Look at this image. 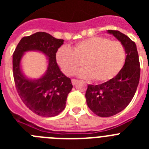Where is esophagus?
Returning a JSON list of instances; mask_svg holds the SVG:
<instances>
[{"mask_svg": "<svg viewBox=\"0 0 149 149\" xmlns=\"http://www.w3.org/2000/svg\"><path fill=\"white\" fill-rule=\"evenodd\" d=\"M77 83H78V81H77V80H75V79H72V85H74H74H76Z\"/></svg>", "mask_w": 149, "mask_h": 149, "instance_id": "1", "label": "esophagus"}]
</instances>
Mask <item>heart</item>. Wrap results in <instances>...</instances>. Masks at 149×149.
<instances>
[{
  "instance_id": "b5f03b06",
  "label": "heart",
  "mask_w": 149,
  "mask_h": 149,
  "mask_svg": "<svg viewBox=\"0 0 149 149\" xmlns=\"http://www.w3.org/2000/svg\"><path fill=\"white\" fill-rule=\"evenodd\" d=\"M126 60V51L119 41L94 36L76 43L72 48L63 45L56 54V60L62 72L67 76L74 74L82 65L85 68L78 72L84 78L95 82L108 81L122 70Z\"/></svg>"
}]
</instances>
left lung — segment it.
Returning a JSON list of instances; mask_svg holds the SVG:
<instances>
[{
    "label": "left lung",
    "mask_w": 149,
    "mask_h": 149,
    "mask_svg": "<svg viewBox=\"0 0 149 149\" xmlns=\"http://www.w3.org/2000/svg\"><path fill=\"white\" fill-rule=\"evenodd\" d=\"M107 32L116 38L126 51L125 65L119 74L99 85H88L86 100L89 108L98 116L110 117L119 113L129 104L136 93L140 77V65L136 45L118 30Z\"/></svg>",
    "instance_id": "1"
}]
</instances>
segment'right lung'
Returning <instances> with one entry per match:
<instances>
[{
  "label": "right lung",
  "mask_w": 149,
  "mask_h": 149,
  "mask_svg": "<svg viewBox=\"0 0 149 149\" xmlns=\"http://www.w3.org/2000/svg\"><path fill=\"white\" fill-rule=\"evenodd\" d=\"M63 42L45 32H37L22 38L13 53V77L18 95L31 111L41 116L59 115L73 87L71 79L62 73L56 61V51ZM28 50L41 51L49 57L47 71L37 80L28 79L20 70L21 57Z\"/></svg>",
  "instance_id": "right-lung-1"
}]
</instances>
